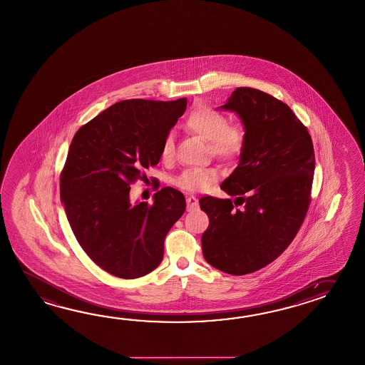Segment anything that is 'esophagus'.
I'll return each mask as SVG.
<instances>
[{
  "label": "esophagus",
  "instance_id": "esophagus-1",
  "mask_svg": "<svg viewBox=\"0 0 365 365\" xmlns=\"http://www.w3.org/2000/svg\"><path fill=\"white\" fill-rule=\"evenodd\" d=\"M187 211H192L195 210L197 205H199V202H197V199L195 197V196H187Z\"/></svg>",
  "mask_w": 365,
  "mask_h": 365
}]
</instances>
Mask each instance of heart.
Segmentation results:
<instances>
[{
    "label": "heart",
    "instance_id": "1",
    "mask_svg": "<svg viewBox=\"0 0 365 365\" xmlns=\"http://www.w3.org/2000/svg\"><path fill=\"white\" fill-rule=\"evenodd\" d=\"M187 130L208 140L212 155L220 160H235L240 157L246 146V130L238 123H229L224 113L210 106L199 105L188 113L186 119ZM174 157V138L168 133L161 145V158L170 161ZM219 177L213 168H190L182 171L174 185L188 191H204L216 182Z\"/></svg>",
    "mask_w": 365,
    "mask_h": 365
}]
</instances>
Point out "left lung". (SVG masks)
I'll return each instance as SVG.
<instances>
[{"mask_svg":"<svg viewBox=\"0 0 365 365\" xmlns=\"http://www.w3.org/2000/svg\"><path fill=\"white\" fill-rule=\"evenodd\" d=\"M221 108L241 118L246 146L238 166L220 186L235 196V202L213 196L199 200L210 217L202 255L225 274L246 275L274 262L302 225L314 148L308 128L288 105L264 91L237 88Z\"/></svg>","mask_w":365,"mask_h":365,"instance_id":"8db88e82","label":"left lung"}]
</instances>
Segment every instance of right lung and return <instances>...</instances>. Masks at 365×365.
Returning <instances> with one entry per match:
<instances>
[{
	"instance_id": "1",
	"label": "right lung",
	"mask_w": 365,
	"mask_h": 365,
	"mask_svg": "<svg viewBox=\"0 0 365 365\" xmlns=\"http://www.w3.org/2000/svg\"><path fill=\"white\" fill-rule=\"evenodd\" d=\"M170 102L127 99L76 132L60 174L65 213L83 252L106 272L136 279L163 258V241L186 210L183 194L163 187L153 204L130 202V185L160 163L163 138L186 111Z\"/></svg>"
}]
</instances>
